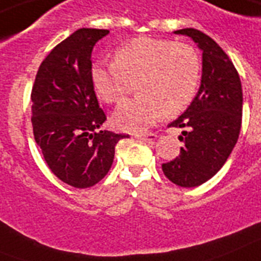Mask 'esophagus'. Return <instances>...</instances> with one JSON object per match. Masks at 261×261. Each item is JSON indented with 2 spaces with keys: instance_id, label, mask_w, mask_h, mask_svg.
<instances>
[{
  "instance_id": "obj_1",
  "label": "esophagus",
  "mask_w": 261,
  "mask_h": 261,
  "mask_svg": "<svg viewBox=\"0 0 261 261\" xmlns=\"http://www.w3.org/2000/svg\"><path fill=\"white\" fill-rule=\"evenodd\" d=\"M135 138L138 139H142V141H155L156 139V134L154 133H147V134H135Z\"/></svg>"
}]
</instances>
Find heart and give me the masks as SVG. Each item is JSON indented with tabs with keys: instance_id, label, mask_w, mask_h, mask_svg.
Segmentation results:
<instances>
[{
	"instance_id": "b5f03b06",
	"label": "heart",
	"mask_w": 261,
	"mask_h": 261,
	"mask_svg": "<svg viewBox=\"0 0 261 261\" xmlns=\"http://www.w3.org/2000/svg\"><path fill=\"white\" fill-rule=\"evenodd\" d=\"M201 79V59L188 42L138 37L116 50L115 61H96L91 83L96 96L116 103L137 80L139 95L122 101L114 112L120 130L142 133L162 116L181 114L196 96Z\"/></svg>"
}]
</instances>
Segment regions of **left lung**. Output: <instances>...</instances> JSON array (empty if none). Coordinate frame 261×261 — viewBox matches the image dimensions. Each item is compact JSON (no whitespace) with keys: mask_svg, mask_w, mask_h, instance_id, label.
Instances as JSON below:
<instances>
[{"mask_svg":"<svg viewBox=\"0 0 261 261\" xmlns=\"http://www.w3.org/2000/svg\"><path fill=\"white\" fill-rule=\"evenodd\" d=\"M186 35L202 50L200 90L179 118L169 127L182 128L175 160L162 165L167 178L182 188H194L211 179L230 155L241 128L243 90L239 72L228 55L204 32L185 28Z\"/></svg>","mask_w":261,"mask_h":261,"instance_id":"1","label":"left lung"}]
</instances>
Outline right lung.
Returning <instances> with one entry per match:
<instances>
[{"label":"right lung","mask_w":261,"mask_h":261,"mask_svg":"<svg viewBox=\"0 0 261 261\" xmlns=\"http://www.w3.org/2000/svg\"><path fill=\"white\" fill-rule=\"evenodd\" d=\"M110 32L82 28L57 44L42 60L32 87V126L50 171L73 188L105 178L116 143L127 134L96 128L105 123L91 83L94 45Z\"/></svg>","instance_id":"1"}]
</instances>
